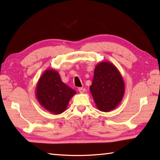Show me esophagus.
Here are the masks:
<instances>
[{
	"mask_svg": "<svg viewBox=\"0 0 160 160\" xmlns=\"http://www.w3.org/2000/svg\"><path fill=\"white\" fill-rule=\"evenodd\" d=\"M78 91H79V92L81 93V94H82V93L85 92V89L82 88H78Z\"/></svg>",
	"mask_w": 160,
	"mask_h": 160,
	"instance_id": "1",
	"label": "esophagus"
}]
</instances>
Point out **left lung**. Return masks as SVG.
<instances>
[{
    "label": "left lung",
    "mask_w": 160,
    "mask_h": 160,
    "mask_svg": "<svg viewBox=\"0 0 160 160\" xmlns=\"http://www.w3.org/2000/svg\"><path fill=\"white\" fill-rule=\"evenodd\" d=\"M124 82L117 67L109 62L96 66L90 92L97 108L110 112L119 106L124 94Z\"/></svg>",
    "instance_id": "left-lung-1"
}]
</instances>
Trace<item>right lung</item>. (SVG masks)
Instances as JSON below:
<instances>
[{
	"instance_id": "add662e5",
	"label": "right lung",
	"mask_w": 160,
	"mask_h": 160,
	"mask_svg": "<svg viewBox=\"0 0 160 160\" xmlns=\"http://www.w3.org/2000/svg\"><path fill=\"white\" fill-rule=\"evenodd\" d=\"M76 92L61 80L57 71L47 69L42 72L36 88V98L40 105L52 114L64 112Z\"/></svg>"
}]
</instances>
